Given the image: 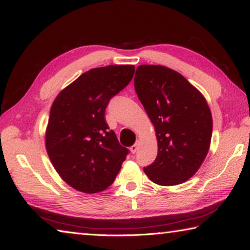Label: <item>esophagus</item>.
<instances>
[{
    "label": "esophagus",
    "mask_w": 250,
    "mask_h": 250,
    "mask_svg": "<svg viewBox=\"0 0 250 250\" xmlns=\"http://www.w3.org/2000/svg\"><path fill=\"white\" fill-rule=\"evenodd\" d=\"M138 147H139V141H137V143H135V145H133L132 146L130 147V151H131V153H135V152L138 151Z\"/></svg>",
    "instance_id": "obj_1"
}]
</instances>
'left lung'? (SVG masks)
I'll use <instances>...</instances> for the list:
<instances>
[{
  "mask_svg": "<svg viewBox=\"0 0 250 250\" xmlns=\"http://www.w3.org/2000/svg\"><path fill=\"white\" fill-rule=\"evenodd\" d=\"M134 88L158 140L156 159L143 171L155 184L184 183L209 150L213 119L206 99L181 74L161 65L139 66Z\"/></svg>",
  "mask_w": 250,
  "mask_h": 250,
  "instance_id": "8db88e82",
  "label": "left lung"
}]
</instances>
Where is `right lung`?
Masks as SVG:
<instances>
[{
	"mask_svg": "<svg viewBox=\"0 0 250 250\" xmlns=\"http://www.w3.org/2000/svg\"><path fill=\"white\" fill-rule=\"evenodd\" d=\"M133 74V65L92 68L54 100L46 128V150L59 176L79 192L104 191L125 160L129 150L109 130L104 111Z\"/></svg>",
	"mask_w": 250,
	"mask_h": 250,
	"instance_id": "1",
	"label": "right lung"
}]
</instances>
